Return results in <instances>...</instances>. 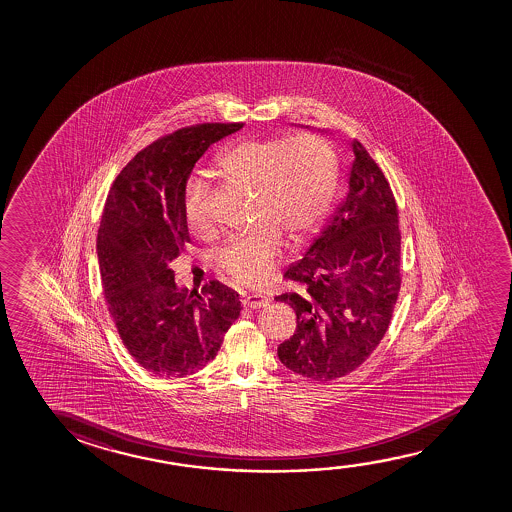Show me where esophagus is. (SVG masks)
<instances>
[{"mask_svg":"<svg viewBox=\"0 0 512 512\" xmlns=\"http://www.w3.org/2000/svg\"><path fill=\"white\" fill-rule=\"evenodd\" d=\"M243 306H245V308L252 309L266 308L267 299L264 295L248 294L243 297Z\"/></svg>","mask_w":512,"mask_h":512,"instance_id":"1","label":"esophagus"}]
</instances>
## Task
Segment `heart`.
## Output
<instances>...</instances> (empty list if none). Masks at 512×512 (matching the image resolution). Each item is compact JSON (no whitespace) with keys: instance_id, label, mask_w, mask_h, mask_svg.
<instances>
[{"instance_id":"heart-1","label":"heart","mask_w":512,"mask_h":512,"mask_svg":"<svg viewBox=\"0 0 512 512\" xmlns=\"http://www.w3.org/2000/svg\"><path fill=\"white\" fill-rule=\"evenodd\" d=\"M215 171L234 189L253 194L252 215L259 224L227 239L215 253V262L241 285H257L280 253L281 236L301 241L322 222L336 189L337 161L327 141L301 134L239 141L218 157ZM206 194L208 187L197 176L183 185V220L196 236L211 232L204 211Z\"/></svg>"}]
</instances>
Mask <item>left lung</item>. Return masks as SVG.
I'll list each match as a JSON object with an SVG mask.
<instances>
[{"mask_svg": "<svg viewBox=\"0 0 512 512\" xmlns=\"http://www.w3.org/2000/svg\"><path fill=\"white\" fill-rule=\"evenodd\" d=\"M348 194L301 260L283 278L297 292L276 297L294 309V336L278 346L290 371L332 381L355 371L385 337L400 290L399 210L390 183L353 140Z\"/></svg>", "mask_w": 512, "mask_h": 512, "instance_id": "obj_1", "label": "left lung"}]
</instances>
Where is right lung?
Returning a JSON list of instances; mask_svg holds the SVG:
<instances>
[{"instance_id": "right-lung-1", "label": "right lung", "mask_w": 512, "mask_h": 512, "mask_svg": "<svg viewBox=\"0 0 512 512\" xmlns=\"http://www.w3.org/2000/svg\"><path fill=\"white\" fill-rule=\"evenodd\" d=\"M241 127L206 122L162 136L127 162L106 197L98 231L106 306L129 355L159 378L203 369L241 311L224 283L189 292L169 267L190 243L183 185L208 147Z\"/></svg>"}]
</instances>
